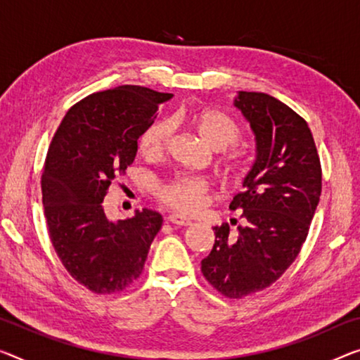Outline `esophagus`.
I'll use <instances>...</instances> for the list:
<instances>
[{
  "mask_svg": "<svg viewBox=\"0 0 360 360\" xmlns=\"http://www.w3.org/2000/svg\"><path fill=\"white\" fill-rule=\"evenodd\" d=\"M169 222L176 225V226L191 225V220L188 219V217H185V215H181V214H170V215H169Z\"/></svg>",
  "mask_w": 360,
  "mask_h": 360,
  "instance_id": "1",
  "label": "esophagus"
}]
</instances>
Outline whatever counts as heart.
<instances>
[{"instance_id":"1","label":"heart","mask_w":360,"mask_h":360,"mask_svg":"<svg viewBox=\"0 0 360 360\" xmlns=\"http://www.w3.org/2000/svg\"><path fill=\"white\" fill-rule=\"evenodd\" d=\"M188 122L193 125L199 138L214 151H220V149L233 145L241 136L240 127L236 125L235 120L220 110H201V112L190 115ZM170 131L172 129L167 122L149 125L140 138L141 153L149 158L161 156L167 148ZM225 165L231 172H240L245 167V159L240 153H233L226 156ZM206 191L207 185L204 180L180 176V179L170 181L169 185H164L159 191V196L164 202L180 209V211L195 212L204 204Z\"/></svg>"}]
</instances>
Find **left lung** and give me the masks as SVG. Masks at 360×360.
I'll list each match as a JSON object with an SVG mask.
<instances>
[{"mask_svg": "<svg viewBox=\"0 0 360 360\" xmlns=\"http://www.w3.org/2000/svg\"><path fill=\"white\" fill-rule=\"evenodd\" d=\"M256 138V161L245 191L230 202L245 225L214 226L201 272L226 297L248 296L280 278L301 251L322 191V169L311 129L278 99L238 91L233 99Z\"/></svg>", "mask_w": 360, "mask_h": 360, "instance_id": "1", "label": "left lung"}]
</instances>
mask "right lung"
<instances>
[{
  "instance_id": "1",
  "label": "right lung",
  "mask_w": 360,
  "mask_h": 360,
  "mask_svg": "<svg viewBox=\"0 0 360 360\" xmlns=\"http://www.w3.org/2000/svg\"><path fill=\"white\" fill-rule=\"evenodd\" d=\"M172 96L138 85L93 93L68 110L48 149L41 191L49 238L72 278L98 295L134 283L162 226L151 209L110 220L103 201L135 161L159 104Z\"/></svg>"
}]
</instances>
